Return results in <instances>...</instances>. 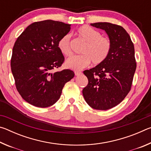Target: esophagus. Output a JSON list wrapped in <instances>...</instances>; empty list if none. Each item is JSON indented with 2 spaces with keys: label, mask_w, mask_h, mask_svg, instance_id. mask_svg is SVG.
<instances>
[{
  "label": "esophagus",
  "mask_w": 151,
  "mask_h": 151,
  "mask_svg": "<svg viewBox=\"0 0 151 151\" xmlns=\"http://www.w3.org/2000/svg\"><path fill=\"white\" fill-rule=\"evenodd\" d=\"M81 74H82V73L80 72V71H75V75L76 76H78V75H81Z\"/></svg>",
  "instance_id": "obj_1"
}]
</instances>
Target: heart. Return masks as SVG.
<instances>
[{
	"instance_id": "heart-1",
	"label": "heart",
	"mask_w": 151,
	"mask_h": 151,
	"mask_svg": "<svg viewBox=\"0 0 151 151\" xmlns=\"http://www.w3.org/2000/svg\"><path fill=\"white\" fill-rule=\"evenodd\" d=\"M77 35L86 42L81 53L83 55L73 56L66 60V66L75 70H80L92 63L98 65L103 63L109 55L111 42L107 38L103 37L99 31L87 25L77 30ZM70 35H64L58 42V48L65 56L71 55L70 47Z\"/></svg>"
}]
</instances>
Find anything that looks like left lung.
<instances>
[{"mask_svg": "<svg viewBox=\"0 0 151 151\" xmlns=\"http://www.w3.org/2000/svg\"><path fill=\"white\" fill-rule=\"evenodd\" d=\"M91 25L106 32L111 49L103 63L83 72L88 83L83 88V94L93 109L108 110L123 101L131 90L137 67L134 45L121 26L109 22Z\"/></svg>", "mask_w": 151, "mask_h": 151, "instance_id": "left-lung-1", "label": "left lung"}]
</instances>
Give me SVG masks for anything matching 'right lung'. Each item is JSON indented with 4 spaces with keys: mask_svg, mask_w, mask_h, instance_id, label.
<instances>
[{
    "mask_svg": "<svg viewBox=\"0 0 151 151\" xmlns=\"http://www.w3.org/2000/svg\"><path fill=\"white\" fill-rule=\"evenodd\" d=\"M70 26L52 20L33 22L14 43L11 66L15 85L22 98L33 106L45 108L54 104L65 83L75 76L69 69L52 73L65 60L58 42L68 34Z\"/></svg>",
    "mask_w": 151,
    "mask_h": 151,
    "instance_id": "add662e5",
    "label": "right lung"
}]
</instances>
